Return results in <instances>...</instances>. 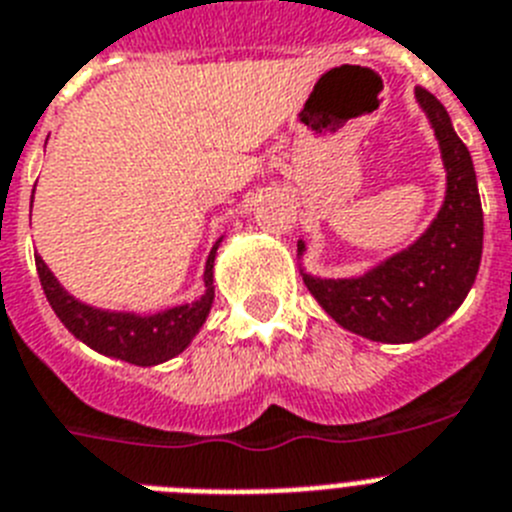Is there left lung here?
Instances as JSON below:
<instances>
[{
	"label": "left lung",
	"mask_w": 512,
	"mask_h": 512,
	"mask_svg": "<svg viewBox=\"0 0 512 512\" xmlns=\"http://www.w3.org/2000/svg\"><path fill=\"white\" fill-rule=\"evenodd\" d=\"M415 100L433 128L446 170V195L428 229L404 250L350 278H319L299 265L309 293L342 330L373 342H415L464 304L482 262L484 219L477 172L446 108L428 90ZM306 244L299 239V260Z\"/></svg>",
	"instance_id": "left-lung-1"
}]
</instances>
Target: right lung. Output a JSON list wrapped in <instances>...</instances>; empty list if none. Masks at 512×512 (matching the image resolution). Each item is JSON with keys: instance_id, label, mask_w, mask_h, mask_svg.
Here are the masks:
<instances>
[{"instance_id": "1", "label": "right lung", "mask_w": 512, "mask_h": 512, "mask_svg": "<svg viewBox=\"0 0 512 512\" xmlns=\"http://www.w3.org/2000/svg\"><path fill=\"white\" fill-rule=\"evenodd\" d=\"M30 206H33V201H30ZM221 239L224 237H219V242L213 244L211 252H208L206 270H203L206 291L201 293V299L154 311V314L97 309L92 304H84L61 286L59 278L51 273L41 255H35V268H38L43 293H46L51 309L56 311V317L87 348L115 358V361L133 363V366H159L164 361H172L175 355L188 348L211 314L213 296H216L213 293L216 291L213 262H216V250H219Z\"/></svg>"}]
</instances>
